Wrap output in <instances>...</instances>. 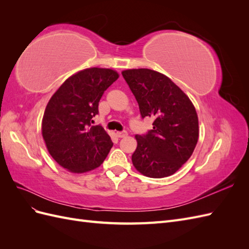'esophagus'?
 <instances>
[{"label":"esophagus","mask_w":249,"mask_h":249,"mask_svg":"<svg viewBox=\"0 0 249 249\" xmlns=\"http://www.w3.org/2000/svg\"><path fill=\"white\" fill-rule=\"evenodd\" d=\"M116 136L118 138H124L127 136V133L126 132H116Z\"/></svg>","instance_id":"obj_1"}]
</instances>
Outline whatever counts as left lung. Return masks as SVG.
<instances>
[{"mask_svg":"<svg viewBox=\"0 0 249 249\" xmlns=\"http://www.w3.org/2000/svg\"><path fill=\"white\" fill-rule=\"evenodd\" d=\"M142 117H153V130L136 135L134 167L148 178H166L192 156L198 140V117L188 95L167 76L148 69L122 71Z\"/></svg>","mask_w":249,"mask_h":249,"instance_id":"obj_1","label":"left lung"}]
</instances>
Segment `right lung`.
Instances as JSON below:
<instances>
[{
    "label": "right lung",
    "instance_id": "add662e5",
    "mask_svg": "<svg viewBox=\"0 0 249 249\" xmlns=\"http://www.w3.org/2000/svg\"><path fill=\"white\" fill-rule=\"evenodd\" d=\"M119 77L116 71L90 67L66 79L44 110L41 133L50 155L72 173L101 166L113 143L101 125H90L101 97Z\"/></svg>",
    "mask_w": 249,
    "mask_h": 249
}]
</instances>
